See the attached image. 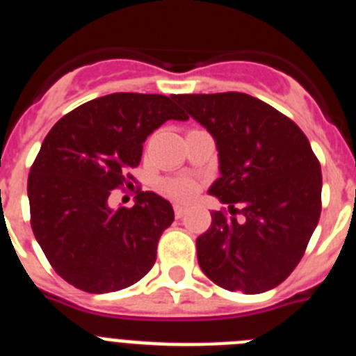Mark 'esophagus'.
<instances>
[{
	"instance_id": "obj_1",
	"label": "esophagus",
	"mask_w": 356,
	"mask_h": 356,
	"mask_svg": "<svg viewBox=\"0 0 356 356\" xmlns=\"http://www.w3.org/2000/svg\"><path fill=\"white\" fill-rule=\"evenodd\" d=\"M187 210H188L187 205H184V203H176V205H175V216L180 219V217H184L185 213H187Z\"/></svg>"
}]
</instances>
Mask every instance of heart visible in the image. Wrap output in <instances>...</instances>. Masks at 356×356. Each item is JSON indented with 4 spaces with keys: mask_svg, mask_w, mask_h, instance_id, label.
I'll return each instance as SVG.
<instances>
[{
    "mask_svg": "<svg viewBox=\"0 0 356 356\" xmlns=\"http://www.w3.org/2000/svg\"><path fill=\"white\" fill-rule=\"evenodd\" d=\"M165 191L176 200H187L196 193V184L193 180H171Z\"/></svg>",
    "mask_w": 356,
    "mask_h": 356,
    "instance_id": "1",
    "label": "heart"
}]
</instances>
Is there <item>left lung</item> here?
I'll use <instances>...</instances> for the list:
<instances>
[{
	"mask_svg": "<svg viewBox=\"0 0 356 356\" xmlns=\"http://www.w3.org/2000/svg\"><path fill=\"white\" fill-rule=\"evenodd\" d=\"M175 99L216 140L221 176L209 194L232 213L212 212V225L197 237L201 271L226 291H271L300 264L319 222L323 176L310 143L291 119L250 94Z\"/></svg>",
	"mask_w": 356,
	"mask_h": 356,
	"instance_id": "left-lung-1",
	"label": "left lung"
}]
</instances>
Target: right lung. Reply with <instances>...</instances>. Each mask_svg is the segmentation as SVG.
<instances>
[{
	"instance_id": "1",
	"label": "right lung",
	"mask_w": 356,
	"mask_h": 356,
	"mask_svg": "<svg viewBox=\"0 0 356 356\" xmlns=\"http://www.w3.org/2000/svg\"><path fill=\"white\" fill-rule=\"evenodd\" d=\"M175 96L115 92L69 112L51 128L28 176L31 229L58 276L92 294L137 284L175 221L168 200L139 193L131 209H110L163 122L187 121Z\"/></svg>"
}]
</instances>
